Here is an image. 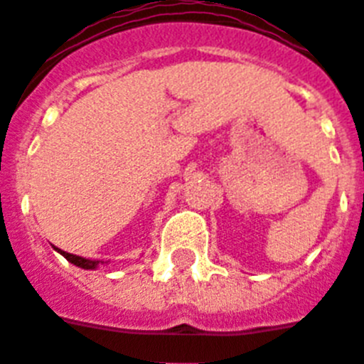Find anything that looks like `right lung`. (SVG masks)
<instances>
[{"instance_id": "1", "label": "right lung", "mask_w": 364, "mask_h": 364, "mask_svg": "<svg viewBox=\"0 0 364 364\" xmlns=\"http://www.w3.org/2000/svg\"><path fill=\"white\" fill-rule=\"evenodd\" d=\"M56 251H58L64 259H68L71 262V264L79 266V268H85V270H96L98 266L102 264H107L109 260H96V259H85V257H79V255H73V253H65V251H62V249L54 247Z\"/></svg>"}]
</instances>
